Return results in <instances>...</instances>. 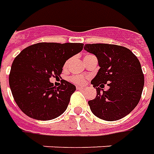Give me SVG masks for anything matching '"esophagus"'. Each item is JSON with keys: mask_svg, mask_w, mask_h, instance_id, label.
<instances>
[{"mask_svg": "<svg viewBox=\"0 0 154 154\" xmlns=\"http://www.w3.org/2000/svg\"><path fill=\"white\" fill-rule=\"evenodd\" d=\"M86 87H82V86H77V90H82V89H85Z\"/></svg>", "mask_w": 154, "mask_h": 154, "instance_id": "obj_1", "label": "esophagus"}]
</instances>
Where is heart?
I'll list each match as a JSON object with an SVG mask.
<instances>
[{"instance_id": "heart-1", "label": "heart", "mask_w": 154, "mask_h": 154, "mask_svg": "<svg viewBox=\"0 0 154 154\" xmlns=\"http://www.w3.org/2000/svg\"><path fill=\"white\" fill-rule=\"evenodd\" d=\"M92 55H87L86 57H85V58H87L88 57H91ZM69 62L70 60H67L65 63V65H64V67L66 68L68 65H69ZM70 80L71 82H72L73 83H76V84L78 85H82L85 82V77L83 76H81V75H73V76H72V77H70Z\"/></svg>"}]
</instances>
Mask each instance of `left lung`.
<instances>
[{"label":"left lung","mask_w":154,"mask_h":154,"mask_svg":"<svg viewBox=\"0 0 154 154\" xmlns=\"http://www.w3.org/2000/svg\"><path fill=\"white\" fill-rule=\"evenodd\" d=\"M84 49L94 54L100 68L91 82L97 90L88 101L92 113L106 121H116L129 114L139 103L144 76L137 57L129 49L112 44H86ZM109 86L107 90L104 86Z\"/></svg>","instance_id":"1"}]
</instances>
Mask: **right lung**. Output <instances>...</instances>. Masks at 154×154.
<instances>
[{"label":"right lung","mask_w":154,"mask_h":154,"mask_svg":"<svg viewBox=\"0 0 154 154\" xmlns=\"http://www.w3.org/2000/svg\"><path fill=\"white\" fill-rule=\"evenodd\" d=\"M82 48V43L40 42L25 48L14 59L9 75L10 88L25 114L47 121L66 111L76 87L62 80L61 86L56 88L50 77L60 76L66 61Z\"/></svg>","instance_id":"right-lung-1"}]
</instances>
